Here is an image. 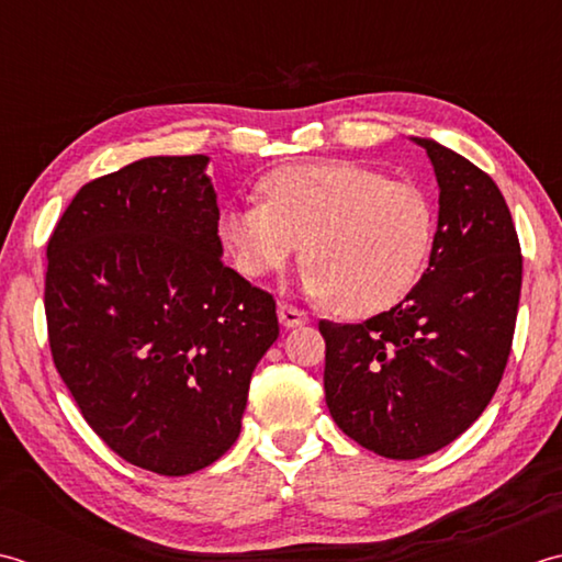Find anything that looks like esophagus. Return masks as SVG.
<instances>
[{"mask_svg":"<svg viewBox=\"0 0 562 562\" xmlns=\"http://www.w3.org/2000/svg\"><path fill=\"white\" fill-rule=\"evenodd\" d=\"M279 319H281V325L283 327H301V325H305L307 319V313L305 311H301V307H295V305H291V303H279Z\"/></svg>","mask_w":562,"mask_h":562,"instance_id":"34e87169","label":"esophagus"}]
</instances>
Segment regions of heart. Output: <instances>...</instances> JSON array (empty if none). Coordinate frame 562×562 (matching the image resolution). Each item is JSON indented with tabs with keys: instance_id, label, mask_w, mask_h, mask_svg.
Segmentation results:
<instances>
[{
	"instance_id": "b5f03b06",
	"label": "heart",
	"mask_w": 562,
	"mask_h": 562,
	"mask_svg": "<svg viewBox=\"0 0 562 562\" xmlns=\"http://www.w3.org/2000/svg\"><path fill=\"white\" fill-rule=\"evenodd\" d=\"M261 203L227 209L217 237L239 273L261 279L303 243V289L331 311L369 317L412 291L434 239V205L417 184L359 162L273 169Z\"/></svg>"
}]
</instances>
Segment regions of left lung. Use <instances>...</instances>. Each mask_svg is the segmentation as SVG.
<instances>
[{
    "label": "left lung",
    "mask_w": 562,
    "mask_h": 562,
    "mask_svg": "<svg viewBox=\"0 0 562 562\" xmlns=\"http://www.w3.org/2000/svg\"><path fill=\"white\" fill-rule=\"evenodd\" d=\"M439 181L429 267L391 311L359 325L319 319L325 400L349 439L409 461L483 415L505 373L521 293V247L483 169L427 137Z\"/></svg>",
    "instance_id": "left-lung-1"
}]
</instances>
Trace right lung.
I'll use <instances>...</instances> for the list:
<instances>
[{"instance_id":"1","label":"right lung","mask_w":562,"mask_h":562,"mask_svg":"<svg viewBox=\"0 0 562 562\" xmlns=\"http://www.w3.org/2000/svg\"><path fill=\"white\" fill-rule=\"evenodd\" d=\"M205 155L145 157L77 191L48 239L55 369L113 453L189 475L239 437L273 295L223 265Z\"/></svg>"}]
</instances>
